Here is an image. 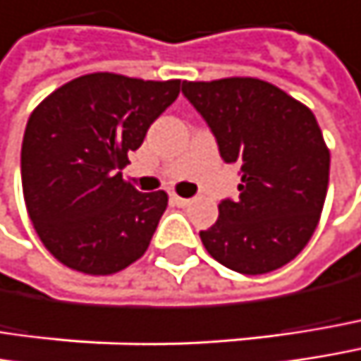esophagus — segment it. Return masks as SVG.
Returning <instances> with one entry per match:
<instances>
[{
	"instance_id": "1",
	"label": "esophagus",
	"mask_w": 361,
	"mask_h": 361,
	"mask_svg": "<svg viewBox=\"0 0 361 361\" xmlns=\"http://www.w3.org/2000/svg\"><path fill=\"white\" fill-rule=\"evenodd\" d=\"M171 202H173L176 207L183 209V207H188V204H190V198H181V196H178V194H171Z\"/></svg>"
}]
</instances>
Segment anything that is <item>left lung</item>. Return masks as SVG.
Instances as JSON below:
<instances>
[{
	"instance_id": "left-lung-1",
	"label": "left lung",
	"mask_w": 361,
	"mask_h": 361,
	"mask_svg": "<svg viewBox=\"0 0 361 361\" xmlns=\"http://www.w3.org/2000/svg\"><path fill=\"white\" fill-rule=\"evenodd\" d=\"M211 128L219 154L238 165L240 198H225L200 240L223 267L264 275L310 242L329 188L331 154L310 109L258 78L181 82Z\"/></svg>"
}]
</instances>
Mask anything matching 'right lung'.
<instances>
[{"instance_id":"1","label":"right lung","mask_w":361,"mask_h":361,"mask_svg":"<svg viewBox=\"0 0 361 361\" xmlns=\"http://www.w3.org/2000/svg\"><path fill=\"white\" fill-rule=\"evenodd\" d=\"M178 94L180 80L99 72L63 84L28 117L20 154L24 202L61 264L111 275L147 252L167 194L138 192L121 169Z\"/></svg>"}]
</instances>
